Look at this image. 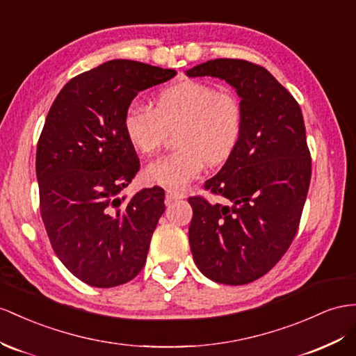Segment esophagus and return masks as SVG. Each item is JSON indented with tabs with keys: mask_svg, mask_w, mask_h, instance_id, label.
<instances>
[{
	"mask_svg": "<svg viewBox=\"0 0 356 356\" xmlns=\"http://www.w3.org/2000/svg\"><path fill=\"white\" fill-rule=\"evenodd\" d=\"M180 198H185V194H184V193H179V191L168 189L167 193H165V202H167V203L176 202V200H180Z\"/></svg>",
	"mask_w": 356,
	"mask_h": 356,
	"instance_id": "obj_1",
	"label": "esophagus"
}]
</instances>
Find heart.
Wrapping results in <instances>:
<instances>
[{"label": "heart", "instance_id": "obj_1", "mask_svg": "<svg viewBox=\"0 0 356 356\" xmlns=\"http://www.w3.org/2000/svg\"><path fill=\"white\" fill-rule=\"evenodd\" d=\"M177 127L180 149L150 162L143 171L145 184L180 189L202 175L207 162L224 163L241 140L242 104L230 91L186 79L162 88L153 108L134 102L123 114L126 140L143 156L158 152L168 131Z\"/></svg>", "mask_w": 356, "mask_h": 356}]
</instances>
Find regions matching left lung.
I'll return each mask as SVG.
<instances>
[{
	"label": "left lung",
	"mask_w": 356,
	"mask_h": 356,
	"mask_svg": "<svg viewBox=\"0 0 356 356\" xmlns=\"http://www.w3.org/2000/svg\"><path fill=\"white\" fill-rule=\"evenodd\" d=\"M188 76L225 79L242 99L238 147L204 188L227 204L189 197V245L197 268L215 282L242 286L268 273L298 232L312 180V156L299 104L259 65L216 58Z\"/></svg>",
	"instance_id": "8db88e82"
}]
</instances>
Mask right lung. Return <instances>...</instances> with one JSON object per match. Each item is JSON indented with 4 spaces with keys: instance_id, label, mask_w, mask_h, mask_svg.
Listing matches in <instances>:
<instances>
[{
    "instance_id": "obj_1",
    "label": "right lung",
    "mask_w": 356,
    "mask_h": 356,
    "mask_svg": "<svg viewBox=\"0 0 356 356\" xmlns=\"http://www.w3.org/2000/svg\"><path fill=\"white\" fill-rule=\"evenodd\" d=\"M175 75L111 60L72 78L49 109L35 153L40 215L54 252L88 286H122L145 265L165 193L120 195L140 170L123 114L140 91Z\"/></svg>"
}]
</instances>
